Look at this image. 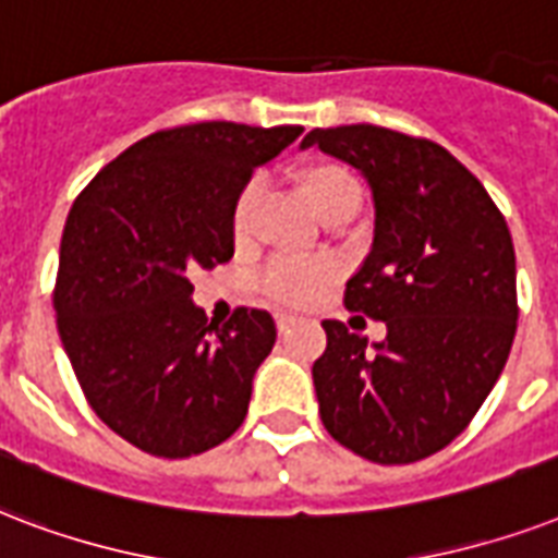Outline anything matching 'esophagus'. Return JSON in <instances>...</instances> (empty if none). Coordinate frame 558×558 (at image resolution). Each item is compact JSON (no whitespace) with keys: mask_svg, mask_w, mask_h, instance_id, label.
<instances>
[{"mask_svg":"<svg viewBox=\"0 0 558 558\" xmlns=\"http://www.w3.org/2000/svg\"><path fill=\"white\" fill-rule=\"evenodd\" d=\"M296 323H300V317H296V314H276V326H279V331L296 326Z\"/></svg>","mask_w":558,"mask_h":558,"instance_id":"esophagus-1","label":"esophagus"}]
</instances>
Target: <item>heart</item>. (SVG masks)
<instances>
[{
    "instance_id": "obj_1",
    "label": "heart",
    "mask_w": 558,
    "mask_h": 558,
    "mask_svg": "<svg viewBox=\"0 0 558 558\" xmlns=\"http://www.w3.org/2000/svg\"><path fill=\"white\" fill-rule=\"evenodd\" d=\"M296 192L319 220L335 218V215H355L361 203V185L352 171L338 162H317L308 166L296 177ZM258 203V183H247L241 189L235 209H232V227L239 235L250 230V220ZM328 279L326 265H288L276 262L265 276V291L276 302H305L323 288Z\"/></svg>"
}]
</instances>
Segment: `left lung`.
Listing matches in <instances>:
<instances>
[{
  "instance_id": "8db88e82",
  "label": "left lung",
  "mask_w": 558,
  "mask_h": 558,
  "mask_svg": "<svg viewBox=\"0 0 558 558\" xmlns=\"http://www.w3.org/2000/svg\"><path fill=\"white\" fill-rule=\"evenodd\" d=\"M375 203L373 250L347 282L349 311L381 319L369 343L326 319L314 390L326 430L381 465L416 463L463 434L515 338V250L481 180L442 145L375 124L317 128Z\"/></svg>"
}]
</instances>
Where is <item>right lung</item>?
Segmentation results:
<instances>
[{"mask_svg":"<svg viewBox=\"0 0 558 558\" xmlns=\"http://www.w3.org/2000/svg\"><path fill=\"white\" fill-rule=\"evenodd\" d=\"M300 124L201 122L150 133L77 194L60 241V343L104 425L154 457L183 460L230 439L274 317L235 308L215 326L189 274L235 253L232 209Z\"/></svg>","mask_w":558,"mask_h":558,"instance_id":"obj_1","label":"right lung"}]
</instances>
